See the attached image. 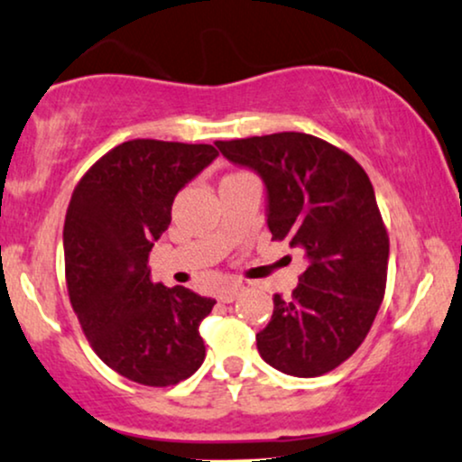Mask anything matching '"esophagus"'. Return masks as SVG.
<instances>
[{"label":"esophagus","mask_w":462,"mask_h":462,"mask_svg":"<svg viewBox=\"0 0 462 462\" xmlns=\"http://www.w3.org/2000/svg\"><path fill=\"white\" fill-rule=\"evenodd\" d=\"M243 285H238V283H232V285H227V288H221L219 290V294H217V299L221 300V302H235L238 296L243 294Z\"/></svg>","instance_id":"1"}]
</instances>
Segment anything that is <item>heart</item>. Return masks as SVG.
<instances>
[{
  "instance_id": "heart-1",
  "label": "heart",
  "mask_w": 462,
  "mask_h": 462,
  "mask_svg": "<svg viewBox=\"0 0 462 462\" xmlns=\"http://www.w3.org/2000/svg\"><path fill=\"white\" fill-rule=\"evenodd\" d=\"M236 174H241V172H230V174H226L224 179H230V177H236Z\"/></svg>"
}]
</instances>
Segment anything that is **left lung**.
Instances as JSON below:
<instances>
[{"label":"left lung","mask_w":462,"mask_h":462,"mask_svg":"<svg viewBox=\"0 0 462 462\" xmlns=\"http://www.w3.org/2000/svg\"><path fill=\"white\" fill-rule=\"evenodd\" d=\"M268 189L273 241L305 251L291 299L274 294L258 352L277 371L318 377L343 365L369 335L386 294L390 238L365 168L326 140L300 132L217 140Z\"/></svg>","instance_id":"8db88e82"}]
</instances>
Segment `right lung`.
Segmentation results:
<instances>
[{"instance_id": "add662e5", "label": "right lung", "mask_w": 462, "mask_h": 462, "mask_svg": "<svg viewBox=\"0 0 462 462\" xmlns=\"http://www.w3.org/2000/svg\"><path fill=\"white\" fill-rule=\"evenodd\" d=\"M217 155L213 144L130 140L93 163L69 198V302L104 365L143 386H174L204 362L200 324L215 300L151 282L149 254L177 191Z\"/></svg>"}]
</instances>
